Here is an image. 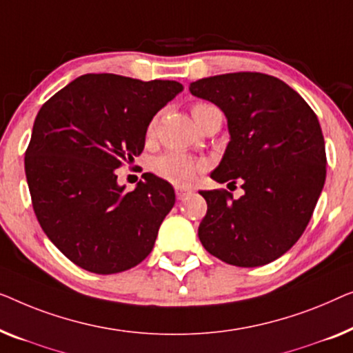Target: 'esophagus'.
I'll return each mask as SVG.
<instances>
[{"instance_id": "esophagus-1", "label": "esophagus", "mask_w": 353, "mask_h": 353, "mask_svg": "<svg viewBox=\"0 0 353 353\" xmlns=\"http://www.w3.org/2000/svg\"><path fill=\"white\" fill-rule=\"evenodd\" d=\"M188 195H192V190H188V188H182V187L176 188L177 200H183V198H187Z\"/></svg>"}]
</instances>
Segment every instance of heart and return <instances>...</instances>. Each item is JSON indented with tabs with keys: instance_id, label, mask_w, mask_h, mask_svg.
<instances>
[{
	"instance_id": "obj_1",
	"label": "heart",
	"mask_w": 353,
	"mask_h": 353,
	"mask_svg": "<svg viewBox=\"0 0 353 353\" xmlns=\"http://www.w3.org/2000/svg\"><path fill=\"white\" fill-rule=\"evenodd\" d=\"M210 108L214 107L208 105V103H196L192 108V115L196 117L201 112L210 110ZM153 128H155V123H152L150 128H148V134L153 132ZM200 168L201 165L196 160L177 152L165 153V155L158 157L153 163V171L160 177L166 179V181L176 183V185H188L195 179Z\"/></svg>"
}]
</instances>
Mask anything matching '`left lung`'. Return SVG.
<instances>
[{
	"label": "left lung",
	"mask_w": 353,
	"mask_h": 353,
	"mask_svg": "<svg viewBox=\"0 0 353 353\" xmlns=\"http://www.w3.org/2000/svg\"><path fill=\"white\" fill-rule=\"evenodd\" d=\"M195 97L224 112L230 141L211 179L241 182L228 192L201 190L208 203L201 245L236 267H261L290 251L304 233L326 179L319 118L275 77L240 72L190 83Z\"/></svg>",
	"instance_id": "8db88e82"
}]
</instances>
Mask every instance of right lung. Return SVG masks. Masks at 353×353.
Returning a JSON list of instances; mask_svg holds the SVG:
<instances>
[{
	"instance_id": "add662e5",
	"label": "right lung",
	"mask_w": 353,
	"mask_h": 353,
	"mask_svg": "<svg viewBox=\"0 0 353 353\" xmlns=\"http://www.w3.org/2000/svg\"><path fill=\"white\" fill-rule=\"evenodd\" d=\"M182 89L170 79L89 73L38 112L26 153L30 195L43 232L73 264L110 275L152 252L174 188L147 172L126 192L115 171L141 155L153 117Z\"/></svg>"
}]
</instances>
